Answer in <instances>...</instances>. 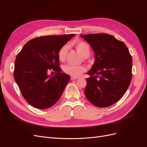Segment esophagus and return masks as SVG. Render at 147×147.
Wrapping results in <instances>:
<instances>
[{"label":"esophagus","mask_w":147,"mask_h":147,"mask_svg":"<svg viewBox=\"0 0 147 147\" xmlns=\"http://www.w3.org/2000/svg\"><path fill=\"white\" fill-rule=\"evenodd\" d=\"M78 78V77H73V76H72L70 78L71 80H77Z\"/></svg>","instance_id":"34e87169"}]
</instances>
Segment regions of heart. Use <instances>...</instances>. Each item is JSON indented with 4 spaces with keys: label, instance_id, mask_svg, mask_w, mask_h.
Returning a JSON list of instances; mask_svg holds the SVG:
<instances>
[{
    "label": "heart",
    "instance_id": "obj_1",
    "mask_svg": "<svg viewBox=\"0 0 147 147\" xmlns=\"http://www.w3.org/2000/svg\"><path fill=\"white\" fill-rule=\"evenodd\" d=\"M74 45L77 50L81 53V55L85 57L90 55L91 50L90 45L83 41L78 40L74 43ZM68 45H64L62 46L57 52V57L60 61H64L67 54ZM85 68L82 65H75L72 64H66L64 66L63 70L64 72L73 77H78L83 73Z\"/></svg>",
    "mask_w": 147,
    "mask_h": 147
}]
</instances>
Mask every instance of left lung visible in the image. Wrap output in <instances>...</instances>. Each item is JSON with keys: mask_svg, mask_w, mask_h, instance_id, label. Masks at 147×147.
Listing matches in <instances>:
<instances>
[{"mask_svg": "<svg viewBox=\"0 0 147 147\" xmlns=\"http://www.w3.org/2000/svg\"><path fill=\"white\" fill-rule=\"evenodd\" d=\"M80 36L90 44L95 57L92 68L86 73L91 77L86 79L84 94L92 104L107 107L121 99L129 86L131 55L124 43L111 35L90 34Z\"/></svg>", "mask_w": 147, "mask_h": 147, "instance_id": "obj_1", "label": "left lung"}]
</instances>
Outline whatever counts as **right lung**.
I'll return each mask as SVG.
<instances>
[{
    "label": "right lung",
    "mask_w": 147,
    "mask_h": 147,
    "mask_svg": "<svg viewBox=\"0 0 147 147\" xmlns=\"http://www.w3.org/2000/svg\"><path fill=\"white\" fill-rule=\"evenodd\" d=\"M75 35L35 38L26 43L17 55L13 75L22 95L30 105L39 109H47L59 99L70 77L61 72L57 52ZM50 70L56 74L48 75Z\"/></svg>",
    "instance_id": "right-lung-1"
}]
</instances>
